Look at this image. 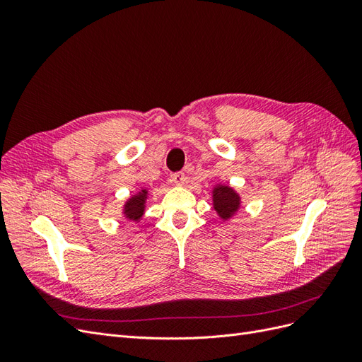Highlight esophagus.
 <instances>
[{
  "mask_svg": "<svg viewBox=\"0 0 362 362\" xmlns=\"http://www.w3.org/2000/svg\"><path fill=\"white\" fill-rule=\"evenodd\" d=\"M185 180H187V178H185V175L182 172H175V173L170 175V181L173 184H177V185H184Z\"/></svg>",
  "mask_w": 362,
  "mask_h": 362,
  "instance_id": "34e87169",
  "label": "esophagus"
}]
</instances>
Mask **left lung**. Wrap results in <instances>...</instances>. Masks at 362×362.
I'll return each instance as SVG.
<instances>
[{"label": "left lung", "mask_w": 362, "mask_h": 362, "mask_svg": "<svg viewBox=\"0 0 362 362\" xmlns=\"http://www.w3.org/2000/svg\"><path fill=\"white\" fill-rule=\"evenodd\" d=\"M214 210L218 213L222 218H228L231 216L240 205V199L237 193L229 189L228 185H221L214 190Z\"/></svg>", "instance_id": "1"}]
</instances>
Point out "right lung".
<instances>
[{"mask_svg": "<svg viewBox=\"0 0 362 362\" xmlns=\"http://www.w3.org/2000/svg\"><path fill=\"white\" fill-rule=\"evenodd\" d=\"M145 193H140L134 198H131L127 205H125V214L128 218H133V221H139L144 214V208H145Z\"/></svg>", "mask_w": 362, "mask_h": 362, "instance_id": "obj_1", "label": "right lung"}]
</instances>
